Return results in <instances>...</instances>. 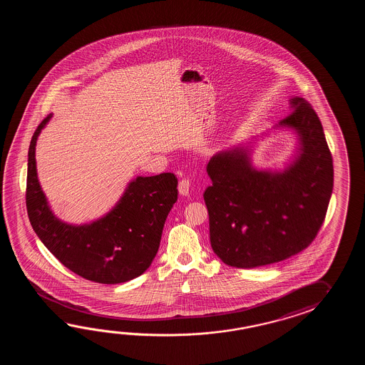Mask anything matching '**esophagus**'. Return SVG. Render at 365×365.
Segmentation results:
<instances>
[{
  "label": "esophagus",
  "instance_id": "esophagus-1",
  "mask_svg": "<svg viewBox=\"0 0 365 365\" xmlns=\"http://www.w3.org/2000/svg\"><path fill=\"white\" fill-rule=\"evenodd\" d=\"M189 189H190V181L187 179L180 180L179 193L181 195H187L189 194Z\"/></svg>",
  "mask_w": 365,
  "mask_h": 365
}]
</instances>
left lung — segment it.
Masks as SVG:
<instances>
[{"label":"left lung","mask_w":365,"mask_h":365,"mask_svg":"<svg viewBox=\"0 0 365 365\" xmlns=\"http://www.w3.org/2000/svg\"><path fill=\"white\" fill-rule=\"evenodd\" d=\"M292 112L275 129L297 134V155L283 171L257 170L250 148H233L210 159L212 184L205 190L211 248L225 264L253 269L308 248L325 220L333 193L331 153L308 101L289 99Z\"/></svg>","instance_id":"1"}]
</instances>
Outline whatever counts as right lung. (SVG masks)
Segmentation results:
<instances>
[{
    "label": "right lung",
    "mask_w": 365,
    "mask_h": 365,
    "mask_svg": "<svg viewBox=\"0 0 365 365\" xmlns=\"http://www.w3.org/2000/svg\"><path fill=\"white\" fill-rule=\"evenodd\" d=\"M51 117L40 123L29 148L26 206L34 231L65 267L85 279L117 284L140 277L155 258L165 219L178 201V178L171 172L138 176L108 214L87 225H68L52 212L36 172V140Z\"/></svg>",
    "instance_id": "obj_1"
}]
</instances>
